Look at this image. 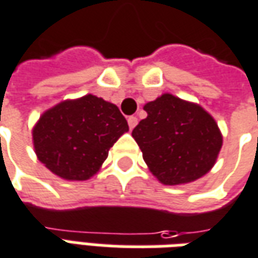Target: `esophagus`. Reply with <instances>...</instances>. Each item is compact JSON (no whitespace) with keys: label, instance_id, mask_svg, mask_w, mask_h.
I'll return each instance as SVG.
<instances>
[{"label":"esophagus","instance_id":"34e87169","mask_svg":"<svg viewBox=\"0 0 258 258\" xmlns=\"http://www.w3.org/2000/svg\"><path fill=\"white\" fill-rule=\"evenodd\" d=\"M138 124V118L135 116H130L128 117V125H130V130H133Z\"/></svg>","mask_w":258,"mask_h":258}]
</instances>
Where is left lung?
Returning a JSON list of instances; mask_svg holds the SVG:
<instances>
[{
    "instance_id": "8db88e82",
    "label": "left lung",
    "mask_w": 258,
    "mask_h": 258,
    "mask_svg": "<svg viewBox=\"0 0 258 258\" xmlns=\"http://www.w3.org/2000/svg\"><path fill=\"white\" fill-rule=\"evenodd\" d=\"M133 130L148 169L162 184L196 181L210 172L222 148L217 121L200 104L163 93L144 106Z\"/></svg>"
}]
</instances>
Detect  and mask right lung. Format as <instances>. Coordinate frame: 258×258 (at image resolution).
Listing matches in <instances>:
<instances>
[{
  "instance_id": "1",
  "label": "right lung",
  "mask_w": 258,
  "mask_h": 258,
  "mask_svg": "<svg viewBox=\"0 0 258 258\" xmlns=\"http://www.w3.org/2000/svg\"><path fill=\"white\" fill-rule=\"evenodd\" d=\"M128 131L116 104L95 95L62 100L32 130L37 159L64 180L82 181L100 170L114 142Z\"/></svg>"
}]
</instances>
